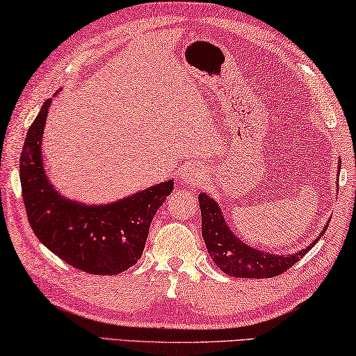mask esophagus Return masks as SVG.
Masks as SVG:
<instances>
[{
    "label": "esophagus",
    "mask_w": 356,
    "mask_h": 356,
    "mask_svg": "<svg viewBox=\"0 0 356 356\" xmlns=\"http://www.w3.org/2000/svg\"><path fill=\"white\" fill-rule=\"evenodd\" d=\"M202 179H204V172H201L200 169L195 168H185L180 172V182L182 184H198Z\"/></svg>",
    "instance_id": "esophagus-1"
}]
</instances>
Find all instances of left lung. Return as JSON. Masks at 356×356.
Instances as JSON below:
<instances>
[{"instance_id": "obj_1", "label": "left lung", "mask_w": 356, "mask_h": 356, "mask_svg": "<svg viewBox=\"0 0 356 356\" xmlns=\"http://www.w3.org/2000/svg\"><path fill=\"white\" fill-rule=\"evenodd\" d=\"M202 220V238H204L207 252L213 263L231 277L244 279H270L284 274L293 264L300 261L312 249V242L301 252L293 255H273V253L252 249L233 234V231L225 223L223 213L216 201L206 193L198 196ZM326 228L323 229V233ZM321 233L320 236H323ZM318 241V239H317Z\"/></svg>"}]
</instances>
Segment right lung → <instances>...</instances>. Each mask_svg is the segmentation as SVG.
<instances>
[{"label": "right lung", "instance_id": "add662e5", "mask_svg": "<svg viewBox=\"0 0 356 356\" xmlns=\"http://www.w3.org/2000/svg\"><path fill=\"white\" fill-rule=\"evenodd\" d=\"M50 99L42 104L20 155V184L26 217L36 238L72 268L114 275L138 263L152 220L174 182L154 185L107 206H83L66 200L49 184L42 168L41 138Z\"/></svg>", "mask_w": 356, "mask_h": 356}]
</instances>
